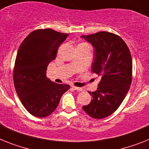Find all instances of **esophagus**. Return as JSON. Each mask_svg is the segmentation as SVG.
Returning a JSON list of instances; mask_svg holds the SVG:
<instances>
[{
  "label": "esophagus",
  "mask_w": 149,
  "mask_h": 149,
  "mask_svg": "<svg viewBox=\"0 0 149 149\" xmlns=\"http://www.w3.org/2000/svg\"><path fill=\"white\" fill-rule=\"evenodd\" d=\"M72 88L74 90H77L78 92H82V88H80V87H76V86H72Z\"/></svg>",
  "instance_id": "esophagus-1"
}]
</instances>
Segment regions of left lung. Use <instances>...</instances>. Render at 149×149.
<instances>
[{"label": "left lung", "mask_w": 149, "mask_h": 149, "mask_svg": "<svg viewBox=\"0 0 149 149\" xmlns=\"http://www.w3.org/2000/svg\"><path fill=\"white\" fill-rule=\"evenodd\" d=\"M81 38L93 46L92 70L101 77L97 90L88 92L93 99L82 109L92 118L102 119L112 114L127 95L132 82V57L124 41L111 32Z\"/></svg>", "instance_id": "left-lung-1"}]
</instances>
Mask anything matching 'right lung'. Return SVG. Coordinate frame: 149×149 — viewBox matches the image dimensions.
Instances as JSON below:
<instances>
[{"mask_svg": "<svg viewBox=\"0 0 149 149\" xmlns=\"http://www.w3.org/2000/svg\"><path fill=\"white\" fill-rule=\"evenodd\" d=\"M68 34L51 29L32 32L22 42L15 61L13 82L26 111L37 117L49 116L70 86L57 84L46 77L50 62Z\"/></svg>", "mask_w": 149, "mask_h": 149, "instance_id": "right-lung-1", "label": "right lung"}]
</instances>
